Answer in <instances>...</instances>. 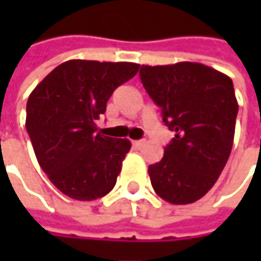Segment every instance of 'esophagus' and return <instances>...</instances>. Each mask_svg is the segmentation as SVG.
Returning a JSON list of instances; mask_svg holds the SVG:
<instances>
[{
  "label": "esophagus",
  "instance_id": "34e87169",
  "mask_svg": "<svg viewBox=\"0 0 261 261\" xmlns=\"http://www.w3.org/2000/svg\"><path fill=\"white\" fill-rule=\"evenodd\" d=\"M132 144H134L136 148H139V146L144 145V141H142V139H139V141H132Z\"/></svg>",
  "mask_w": 261,
  "mask_h": 261
}]
</instances>
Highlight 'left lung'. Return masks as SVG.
I'll list each match as a JSON object with an SVG mask.
<instances>
[{"label": "left lung", "mask_w": 261, "mask_h": 261, "mask_svg": "<svg viewBox=\"0 0 261 261\" xmlns=\"http://www.w3.org/2000/svg\"><path fill=\"white\" fill-rule=\"evenodd\" d=\"M146 93L175 135L160 163L148 167L155 193L173 205L199 200L229 158L238 113L232 80L197 62L142 65Z\"/></svg>", "instance_id": "8db88e82"}]
</instances>
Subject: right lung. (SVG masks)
I'll list each match as a JSON object with an SVG mask.
<instances>
[{"label": "right lung", "instance_id": "obj_1", "mask_svg": "<svg viewBox=\"0 0 261 261\" xmlns=\"http://www.w3.org/2000/svg\"><path fill=\"white\" fill-rule=\"evenodd\" d=\"M138 69L134 62L72 59L56 66L29 95L25 129L36 158L68 197L95 200L115 187L130 142L101 135L95 120Z\"/></svg>", "mask_w": 261, "mask_h": 261}]
</instances>
